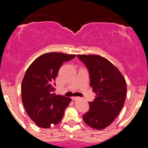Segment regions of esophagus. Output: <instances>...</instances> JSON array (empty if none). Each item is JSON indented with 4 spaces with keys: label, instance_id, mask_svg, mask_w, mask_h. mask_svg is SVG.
I'll return each instance as SVG.
<instances>
[{
    "label": "esophagus",
    "instance_id": "1",
    "mask_svg": "<svg viewBox=\"0 0 148 148\" xmlns=\"http://www.w3.org/2000/svg\"><path fill=\"white\" fill-rule=\"evenodd\" d=\"M72 100H78L80 99V97H72Z\"/></svg>",
    "mask_w": 148,
    "mask_h": 148
}]
</instances>
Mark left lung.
<instances>
[{
    "label": "left lung",
    "instance_id": "obj_1",
    "mask_svg": "<svg viewBox=\"0 0 148 148\" xmlns=\"http://www.w3.org/2000/svg\"><path fill=\"white\" fill-rule=\"evenodd\" d=\"M90 73L95 99L83 115L84 122L95 130H103L114 121L123 109L127 83L122 73L109 60L99 55H77Z\"/></svg>",
    "mask_w": 148,
    "mask_h": 148
}]
</instances>
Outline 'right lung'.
I'll list each match as a JSON object with an SVG mask.
<instances>
[{
  "instance_id": "1",
  "label": "right lung",
  "mask_w": 148,
  "mask_h": 148,
  "mask_svg": "<svg viewBox=\"0 0 148 148\" xmlns=\"http://www.w3.org/2000/svg\"><path fill=\"white\" fill-rule=\"evenodd\" d=\"M74 54L51 52L37 58L21 84V99L28 115L38 127L49 128L61 121L72 99L53 93L56 78L64 62Z\"/></svg>"
}]
</instances>
